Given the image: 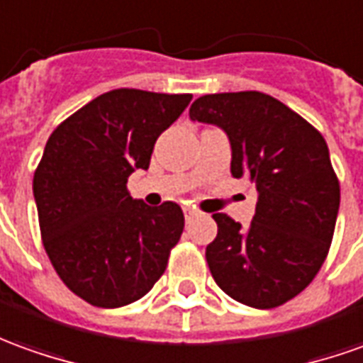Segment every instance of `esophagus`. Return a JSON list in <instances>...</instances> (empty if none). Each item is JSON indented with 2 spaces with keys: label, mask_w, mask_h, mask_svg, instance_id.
<instances>
[{
  "label": "esophagus",
  "mask_w": 363,
  "mask_h": 363,
  "mask_svg": "<svg viewBox=\"0 0 363 363\" xmlns=\"http://www.w3.org/2000/svg\"><path fill=\"white\" fill-rule=\"evenodd\" d=\"M184 215H186V221H191L194 217H197V209H194V207H184Z\"/></svg>",
  "instance_id": "34e87169"
}]
</instances>
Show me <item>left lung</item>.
Here are the masks:
<instances>
[{
	"mask_svg": "<svg viewBox=\"0 0 363 363\" xmlns=\"http://www.w3.org/2000/svg\"><path fill=\"white\" fill-rule=\"evenodd\" d=\"M194 122L221 128L231 176L257 187L249 227L215 213L206 259L219 289L241 304L274 308L302 292L328 255L340 184L326 140L281 101L257 91L199 96Z\"/></svg>",
	"mask_w": 363,
	"mask_h": 363,
	"instance_id": "1",
	"label": "left lung"
}]
</instances>
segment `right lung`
I'll list each match as a JSON object with an SVG mask.
<instances>
[{"mask_svg": "<svg viewBox=\"0 0 363 363\" xmlns=\"http://www.w3.org/2000/svg\"><path fill=\"white\" fill-rule=\"evenodd\" d=\"M191 94L118 89L96 96L52 132L33 177L45 251L82 301L120 308L152 291L184 231L182 207L132 199L157 136Z\"/></svg>", "mask_w": 363, "mask_h": 363, "instance_id": "add662e5", "label": "right lung"}]
</instances>
